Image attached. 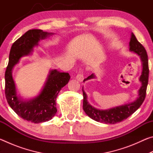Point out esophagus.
Segmentation results:
<instances>
[{"mask_svg": "<svg viewBox=\"0 0 153 153\" xmlns=\"http://www.w3.org/2000/svg\"><path fill=\"white\" fill-rule=\"evenodd\" d=\"M76 79L78 82H82L83 80H84V75H83V74L81 73V72H79V73L77 75Z\"/></svg>", "mask_w": 153, "mask_h": 153, "instance_id": "1", "label": "esophagus"}]
</instances>
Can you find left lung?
I'll list each match as a JSON object with an SVG mask.
<instances>
[{"label": "left lung", "instance_id": "left-lung-1", "mask_svg": "<svg viewBox=\"0 0 153 153\" xmlns=\"http://www.w3.org/2000/svg\"><path fill=\"white\" fill-rule=\"evenodd\" d=\"M129 51L136 53L140 56L142 63V71L139 80L141 82L142 86L138 90V97L135 101L128 104L115 107L107 110H100L92 107L87 100V95L82 88L83 96V109L88 116L92 120L100 123L115 124L121 122L129 117L140 107L146 97L147 85L149 82V61L148 55L146 49L136 39L135 35L131 33L130 41H129ZM95 78L94 74L90 75L87 78L84 79V82L86 80Z\"/></svg>", "mask_w": 153, "mask_h": 153}]
</instances>
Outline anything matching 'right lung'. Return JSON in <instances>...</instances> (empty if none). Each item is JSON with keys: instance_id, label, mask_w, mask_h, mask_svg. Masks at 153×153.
<instances>
[{"instance_id": "obj_1", "label": "right lung", "mask_w": 153, "mask_h": 153, "mask_svg": "<svg viewBox=\"0 0 153 153\" xmlns=\"http://www.w3.org/2000/svg\"><path fill=\"white\" fill-rule=\"evenodd\" d=\"M53 34L42 30H30L13 44L9 53V63L5 71V96L10 107L21 118L34 123L51 120L57 111L56 99L59 92L69 82L68 73L59 72L56 69L50 71L45 86L40 93L34 98L24 100L18 97L16 87L12 76L15 65L24 56L30 55L33 48Z\"/></svg>"}]
</instances>
